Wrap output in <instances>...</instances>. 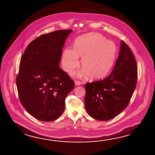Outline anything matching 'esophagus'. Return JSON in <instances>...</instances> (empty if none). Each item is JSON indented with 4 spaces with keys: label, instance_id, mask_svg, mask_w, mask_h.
Masks as SVG:
<instances>
[{
    "label": "esophagus",
    "instance_id": "esophagus-1",
    "mask_svg": "<svg viewBox=\"0 0 155 155\" xmlns=\"http://www.w3.org/2000/svg\"><path fill=\"white\" fill-rule=\"evenodd\" d=\"M74 83H75V85H77V86L82 84V83L78 82V81H74Z\"/></svg>",
    "mask_w": 155,
    "mask_h": 155
}]
</instances>
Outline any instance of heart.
Returning a JSON list of instances; mask_svg holds the SVG:
<instances>
[{
  "instance_id": "b5f03b06",
  "label": "heart",
  "mask_w": 155,
  "mask_h": 155,
  "mask_svg": "<svg viewBox=\"0 0 155 155\" xmlns=\"http://www.w3.org/2000/svg\"><path fill=\"white\" fill-rule=\"evenodd\" d=\"M117 54L114 42L107 40L99 33H88L78 36L73 42V49L64 50L62 62L64 70L69 73L79 66L82 58L84 69L76 74L79 78L89 76L93 79H101L110 71Z\"/></svg>"
}]
</instances>
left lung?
Returning a JSON list of instances; mask_svg holds the SVG:
<instances>
[{"instance_id":"obj_1","label":"left lung","mask_w":155,"mask_h":155,"mask_svg":"<svg viewBox=\"0 0 155 155\" xmlns=\"http://www.w3.org/2000/svg\"><path fill=\"white\" fill-rule=\"evenodd\" d=\"M137 79L135 58L121 40L119 56L110 74L101 81L85 83L84 104L88 114L101 121L117 117L129 104Z\"/></svg>"}]
</instances>
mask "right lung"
Segmentation results:
<instances>
[{"instance_id": "add662e5", "label": "right lung", "mask_w": 155, "mask_h": 155, "mask_svg": "<svg viewBox=\"0 0 155 155\" xmlns=\"http://www.w3.org/2000/svg\"><path fill=\"white\" fill-rule=\"evenodd\" d=\"M72 30L44 34L31 42L21 58L16 86L19 99L38 120L52 121L62 114L65 98L74 87L60 68L62 48Z\"/></svg>"}]
</instances>
